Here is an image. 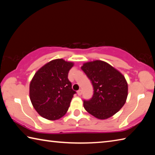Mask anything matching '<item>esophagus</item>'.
<instances>
[{
    "label": "esophagus",
    "instance_id": "1",
    "mask_svg": "<svg viewBox=\"0 0 155 155\" xmlns=\"http://www.w3.org/2000/svg\"><path fill=\"white\" fill-rule=\"evenodd\" d=\"M77 94H78V96H81V94H82V90H79L78 91H77Z\"/></svg>",
    "mask_w": 155,
    "mask_h": 155
}]
</instances>
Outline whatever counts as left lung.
I'll return each mask as SVG.
<instances>
[{"label": "left lung", "mask_w": 155, "mask_h": 155, "mask_svg": "<svg viewBox=\"0 0 155 155\" xmlns=\"http://www.w3.org/2000/svg\"><path fill=\"white\" fill-rule=\"evenodd\" d=\"M81 69L90 78L94 94L83 107L99 120L109 118L124 106L128 96V83L119 70L105 61L95 60L84 63Z\"/></svg>", "instance_id": "8db88e82"}]
</instances>
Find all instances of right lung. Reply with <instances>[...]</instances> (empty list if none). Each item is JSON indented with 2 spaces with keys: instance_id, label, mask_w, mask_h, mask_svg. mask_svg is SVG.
<instances>
[{
  "instance_id": "add662e5",
  "label": "right lung",
  "mask_w": 155,
  "mask_h": 155,
  "mask_svg": "<svg viewBox=\"0 0 155 155\" xmlns=\"http://www.w3.org/2000/svg\"><path fill=\"white\" fill-rule=\"evenodd\" d=\"M74 63L63 59L52 60L35 72L29 85L34 109L44 118L56 120L66 114L76 91L68 78Z\"/></svg>"
}]
</instances>
